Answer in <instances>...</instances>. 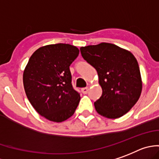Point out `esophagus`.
I'll return each instance as SVG.
<instances>
[{
    "instance_id": "1",
    "label": "esophagus",
    "mask_w": 159,
    "mask_h": 159,
    "mask_svg": "<svg viewBox=\"0 0 159 159\" xmlns=\"http://www.w3.org/2000/svg\"><path fill=\"white\" fill-rule=\"evenodd\" d=\"M81 92H82V93L84 94H87L89 92V88L88 87H85V88H82L81 89Z\"/></svg>"
}]
</instances>
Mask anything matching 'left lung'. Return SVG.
Segmentation results:
<instances>
[{
	"mask_svg": "<svg viewBox=\"0 0 159 159\" xmlns=\"http://www.w3.org/2000/svg\"><path fill=\"white\" fill-rule=\"evenodd\" d=\"M81 56L99 77L102 95L94 102L100 115L116 119L126 114L142 92L139 66L129 51L108 43L82 47Z\"/></svg>",
	"mask_w": 159,
	"mask_h": 159,
	"instance_id": "1",
	"label": "left lung"
}]
</instances>
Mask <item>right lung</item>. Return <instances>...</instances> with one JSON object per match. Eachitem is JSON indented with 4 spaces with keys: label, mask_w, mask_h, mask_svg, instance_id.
<instances>
[{
    "label": "right lung",
    "mask_w": 159,
    "mask_h": 159,
    "mask_svg": "<svg viewBox=\"0 0 159 159\" xmlns=\"http://www.w3.org/2000/svg\"><path fill=\"white\" fill-rule=\"evenodd\" d=\"M79 55L74 46L57 43L39 48L24 70L23 81L28 101L39 115L62 122L74 115L80 93L72 85L70 66Z\"/></svg>",
    "instance_id": "right-lung-1"
}]
</instances>
